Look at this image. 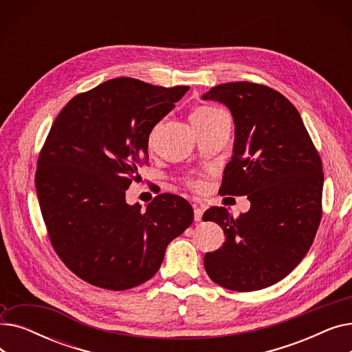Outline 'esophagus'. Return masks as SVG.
Instances as JSON below:
<instances>
[{
	"label": "esophagus",
	"instance_id": "34e87169",
	"mask_svg": "<svg viewBox=\"0 0 352 352\" xmlns=\"http://www.w3.org/2000/svg\"><path fill=\"white\" fill-rule=\"evenodd\" d=\"M202 208H199V207H197V206H194V219L195 221H201V218H202Z\"/></svg>",
	"mask_w": 352,
	"mask_h": 352
}]
</instances>
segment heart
I'll return each instance as SVG.
<instances>
[{
	"mask_svg": "<svg viewBox=\"0 0 352 352\" xmlns=\"http://www.w3.org/2000/svg\"><path fill=\"white\" fill-rule=\"evenodd\" d=\"M221 113H223V111H219V109L212 108V107H201V108L195 109L194 113L191 114V122H192V125L207 124V122L212 121ZM153 138H154V134H151L150 142H153ZM191 186L194 188H201V182H191Z\"/></svg>",
	"mask_w": 352,
	"mask_h": 352,
	"instance_id": "b5f03b06",
	"label": "heart"
}]
</instances>
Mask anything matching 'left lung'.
<instances>
[{
  "label": "left lung",
  "instance_id": "1",
  "mask_svg": "<svg viewBox=\"0 0 352 352\" xmlns=\"http://www.w3.org/2000/svg\"><path fill=\"white\" fill-rule=\"evenodd\" d=\"M202 100L224 104L235 125L219 191L251 202L236 218L224 207L204 212L202 219L226 234L223 247L206 254L204 267L224 288L263 289L287 276L312 245L322 215V162L297 108L278 91L228 82Z\"/></svg>",
  "mask_w": 352,
  "mask_h": 352
}]
</instances>
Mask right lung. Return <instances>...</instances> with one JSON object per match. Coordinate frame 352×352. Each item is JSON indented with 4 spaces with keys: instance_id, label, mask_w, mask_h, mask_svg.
Returning a JSON list of instances; mask_svg holds the SVG:
<instances>
[{
    "instance_id": "add662e5",
    "label": "right lung",
    "mask_w": 352,
    "mask_h": 352,
    "mask_svg": "<svg viewBox=\"0 0 352 352\" xmlns=\"http://www.w3.org/2000/svg\"><path fill=\"white\" fill-rule=\"evenodd\" d=\"M188 89L120 77L76 96L55 118L35 188L55 252L81 280L113 291L137 287L192 224L182 197L160 194L145 210L125 201L148 161L153 128Z\"/></svg>"
}]
</instances>
